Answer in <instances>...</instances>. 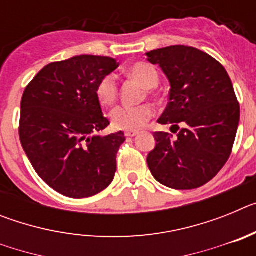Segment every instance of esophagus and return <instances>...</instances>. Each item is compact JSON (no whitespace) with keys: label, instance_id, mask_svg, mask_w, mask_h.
Wrapping results in <instances>:
<instances>
[{"label":"esophagus","instance_id":"34e87169","mask_svg":"<svg viewBox=\"0 0 256 256\" xmlns=\"http://www.w3.org/2000/svg\"><path fill=\"white\" fill-rule=\"evenodd\" d=\"M137 134H138V132H137V130H126V137H136Z\"/></svg>","mask_w":256,"mask_h":256}]
</instances>
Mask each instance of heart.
<instances>
[{
	"label": "heart",
	"instance_id": "1",
	"mask_svg": "<svg viewBox=\"0 0 256 256\" xmlns=\"http://www.w3.org/2000/svg\"><path fill=\"white\" fill-rule=\"evenodd\" d=\"M130 78L138 80L144 88L154 90L159 84V74L155 68L146 62H137L128 70ZM96 96L101 105L110 106L118 97V80L114 74H108L100 79L96 87ZM154 112L150 105L118 106L110 114L112 126L116 130H138L148 123Z\"/></svg>",
	"mask_w": 256,
	"mask_h": 256
}]
</instances>
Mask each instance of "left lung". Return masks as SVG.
Segmentation results:
<instances>
[{"mask_svg":"<svg viewBox=\"0 0 256 256\" xmlns=\"http://www.w3.org/2000/svg\"><path fill=\"white\" fill-rule=\"evenodd\" d=\"M170 83L169 102L158 123L180 130L177 137L155 132L148 165L169 188L204 186L227 162L240 122V105L223 65L198 48L169 46L146 54Z\"/></svg>","mask_w":256,"mask_h":256,"instance_id":"obj_1","label":"left lung"}]
</instances>
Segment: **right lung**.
I'll use <instances>...</instances> for the list:
<instances>
[{
  "label": "right lung",
  "mask_w": 256,
  "mask_h": 256,
  "mask_svg": "<svg viewBox=\"0 0 256 256\" xmlns=\"http://www.w3.org/2000/svg\"><path fill=\"white\" fill-rule=\"evenodd\" d=\"M119 64L108 56L79 55L46 65L22 98L19 136L34 170L72 198H91L112 182L123 132L100 136L110 122L97 83Z\"/></svg>",
  "instance_id": "obj_1"
}]
</instances>
